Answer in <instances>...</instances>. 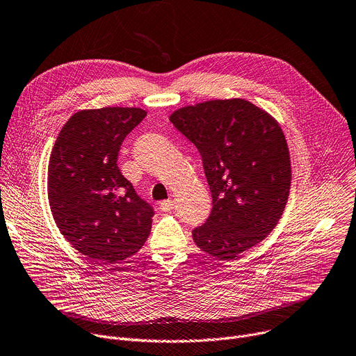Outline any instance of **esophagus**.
Returning <instances> with one entry per match:
<instances>
[{"label": "esophagus", "instance_id": "obj_1", "mask_svg": "<svg viewBox=\"0 0 356 356\" xmlns=\"http://www.w3.org/2000/svg\"><path fill=\"white\" fill-rule=\"evenodd\" d=\"M173 206H175L173 200H169V199L160 202V209H161L163 211H170V210L173 209Z\"/></svg>", "mask_w": 356, "mask_h": 356}]
</instances>
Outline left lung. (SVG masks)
Returning a JSON list of instances; mask_svg holds the SVG:
<instances>
[{
	"label": "left lung",
	"mask_w": 356,
	"mask_h": 356,
	"mask_svg": "<svg viewBox=\"0 0 356 356\" xmlns=\"http://www.w3.org/2000/svg\"><path fill=\"white\" fill-rule=\"evenodd\" d=\"M196 146L211 192L207 220L195 243L223 260L264 241L279 222L291 188L285 136L273 118L242 100H211L170 115Z\"/></svg>",
	"instance_id": "8db88e82"
}]
</instances>
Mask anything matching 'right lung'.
Instances as JSON below:
<instances>
[{
    "instance_id": "add662e5",
    "label": "right lung",
    "mask_w": 356,
    "mask_h": 356,
    "mask_svg": "<svg viewBox=\"0 0 356 356\" xmlns=\"http://www.w3.org/2000/svg\"><path fill=\"white\" fill-rule=\"evenodd\" d=\"M146 114L129 107L79 111L50 156L47 186L54 220L80 253L104 265L138 252L152 230L153 206L117 165L123 140Z\"/></svg>"
}]
</instances>
